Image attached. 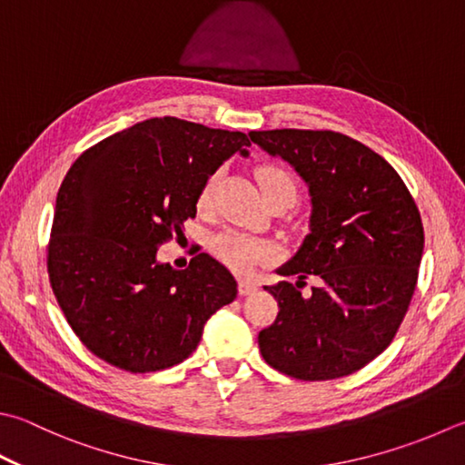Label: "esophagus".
Returning <instances> with one entry per match:
<instances>
[{
	"label": "esophagus",
	"mask_w": 465,
	"mask_h": 465,
	"mask_svg": "<svg viewBox=\"0 0 465 465\" xmlns=\"http://www.w3.org/2000/svg\"><path fill=\"white\" fill-rule=\"evenodd\" d=\"M238 290H240L242 296H250L253 292H258V286L253 284V282H250V280H240Z\"/></svg>",
	"instance_id": "obj_1"
}]
</instances>
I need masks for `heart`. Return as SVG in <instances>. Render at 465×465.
<instances>
[{
    "label": "heart",
    "instance_id": "1",
    "mask_svg": "<svg viewBox=\"0 0 465 465\" xmlns=\"http://www.w3.org/2000/svg\"><path fill=\"white\" fill-rule=\"evenodd\" d=\"M215 183H217V175L207 177L202 191H199V205L202 207L212 203ZM258 183L263 197L272 193H286L290 203H292L298 193L294 177L290 175L286 169H282L278 165L260 167ZM212 252L225 263V266H230L235 272H248L250 268L256 266L258 262L266 260L270 256V248L266 243L235 230L217 233L212 240Z\"/></svg>",
    "mask_w": 465,
    "mask_h": 465
}]
</instances>
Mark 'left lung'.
I'll list each match as a JSON object with an SVG mask.
<instances>
[{"mask_svg": "<svg viewBox=\"0 0 465 465\" xmlns=\"http://www.w3.org/2000/svg\"><path fill=\"white\" fill-rule=\"evenodd\" d=\"M294 167L311 195L308 233L276 272L296 282L263 290L280 312L258 334L263 361L302 381L339 379L383 352L415 292L423 223L399 173L365 144L332 131H252ZM317 278L308 297L300 287Z\"/></svg>", "mask_w": 465, "mask_h": 465, "instance_id": "1", "label": "left lung"}]
</instances>
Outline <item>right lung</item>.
Wrapping results in <instances>:
<instances>
[{
	"mask_svg": "<svg viewBox=\"0 0 465 465\" xmlns=\"http://www.w3.org/2000/svg\"><path fill=\"white\" fill-rule=\"evenodd\" d=\"M240 131L149 118L84 151L64 177L48 245L54 294L82 344L123 371L185 361L205 322L238 296L223 263L197 253L185 270L157 250L195 217L223 161L248 157Z\"/></svg>",
	"mask_w": 465,
	"mask_h": 465,
	"instance_id": "1",
	"label": "right lung"
}]
</instances>
